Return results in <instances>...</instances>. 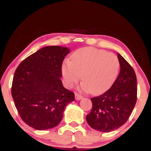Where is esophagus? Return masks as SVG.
Returning a JSON list of instances; mask_svg holds the SVG:
<instances>
[{"label":"esophagus","mask_w":151,"mask_h":151,"mask_svg":"<svg viewBox=\"0 0 151 151\" xmlns=\"http://www.w3.org/2000/svg\"><path fill=\"white\" fill-rule=\"evenodd\" d=\"M75 97H76V100H80L83 98V96H82V95L78 94V93H75Z\"/></svg>","instance_id":"34e87169"}]
</instances>
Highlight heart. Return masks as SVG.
Instances as JSON below:
<instances>
[{
	"label": "heart",
	"instance_id": "obj_1",
	"mask_svg": "<svg viewBox=\"0 0 151 151\" xmlns=\"http://www.w3.org/2000/svg\"><path fill=\"white\" fill-rule=\"evenodd\" d=\"M120 63L113 53L94 48L79 49L71 56V61L65 60L62 65L65 83L71 87L80 79L83 82L81 89L94 94L107 90L113 85L119 72Z\"/></svg>",
	"mask_w": 151,
	"mask_h": 151
}]
</instances>
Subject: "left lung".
<instances>
[{
	"instance_id": "8db88e82",
	"label": "left lung",
	"mask_w": 151,
	"mask_h": 151,
	"mask_svg": "<svg viewBox=\"0 0 151 151\" xmlns=\"http://www.w3.org/2000/svg\"><path fill=\"white\" fill-rule=\"evenodd\" d=\"M117 57L121 69L116 80L105 93L90 99L92 109L86 116V121L92 128L100 132H111L123 126L137 100L135 71L119 53Z\"/></svg>"
}]
</instances>
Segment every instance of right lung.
Listing matches in <instances>:
<instances>
[{
	"label": "right lung",
	"instance_id": "add662e5",
	"mask_svg": "<svg viewBox=\"0 0 151 151\" xmlns=\"http://www.w3.org/2000/svg\"><path fill=\"white\" fill-rule=\"evenodd\" d=\"M69 52L67 47L46 46L25 58L16 69L11 94L22 119L34 129L56 127L67 105L75 99L60 79L63 61Z\"/></svg>",
	"mask_w": 151,
	"mask_h": 151
}]
</instances>
